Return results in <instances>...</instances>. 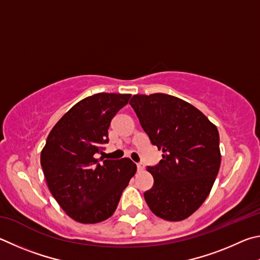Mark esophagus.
<instances>
[{
	"mask_svg": "<svg viewBox=\"0 0 260 260\" xmlns=\"http://www.w3.org/2000/svg\"><path fill=\"white\" fill-rule=\"evenodd\" d=\"M137 169L139 170V171H143L144 169H145V165L143 162H138L137 163Z\"/></svg>",
	"mask_w": 260,
	"mask_h": 260,
	"instance_id": "esophagus-1",
	"label": "esophagus"
}]
</instances>
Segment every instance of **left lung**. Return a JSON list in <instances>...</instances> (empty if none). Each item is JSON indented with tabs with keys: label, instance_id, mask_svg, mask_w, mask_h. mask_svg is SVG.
I'll use <instances>...</instances> for the list:
<instances>
[{
	"label": "left lung",
	"instance_id": "1",
	"mask_svg": "<svg viewBox=\"0 0 260 260\" xmlns=\"http://www.w3.org/2000/svg\"><path fill=\"white\" fill-rule=\"evenodd\" d=\"M131 107L162 160L147 167L154 178L144 198L153 213L179 221L201 207L220 167L219 134L198 108L166 93L135 94Z\"/></svg>",
	"mask_w": 260,
	"mask_h": 260
}]
</instances>
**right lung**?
<instances>
[{
	"label": "right lung",
	"instance_id": "add662e5",
	"mask_svg": "<svg viewBox=\"0 0 260 260\" xmlns=\"http://www.w3.org/2000/svg\"><path fill=\"white\" fill-rule=\"evenodd\" d=\"M131 94L97 93L75 104L52 127L41 153L50 192L73 219L95 224L111 217L136 174L130 158L104 160L108 127Z\"/></svg>",
	"mask_w": 260,
	"mask_h": 260
}]
</instances>
